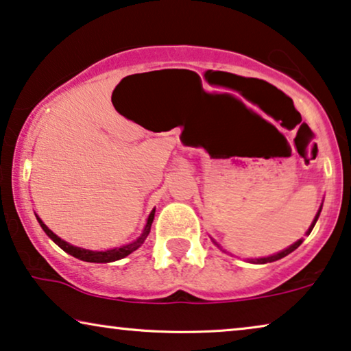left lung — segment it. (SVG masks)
Returning a JSON list of instances; mask_svg holds the SVG:
<instances>
[{"label":"left lung","mask_w":351,"mask_h":351,"mask_svg":"<svg viewBox=\"0 0 351 351\" xmlns=\"http://www.w3.org/2000/svg\"><path fill=\"white\" fill-rule=\"evenodd\" d=\"M322 208H323V205L319 206V210H318V213H317V216H315V219L312 221V224H310V227H308V230L305 232V234L307 235H310V232H312V229L315 227V224H317V221H318V216H319V213H322ZM213 240V239H211ZM304 241V239H300V240H298L295 241V243H293L291 246H288V248L286 250H283V251H280V253H276V254H272V256H267V258H258V259H248V263H251V264H267V263H274V261H278V259H281V258H285V256H288L289 253H293V251L295 250V248H299L300 246V243H302ZM213 243L218 246V248H221V246L216 243V241L213 240ZM223 250V248H221Z\"/></svg>","instance_id":"obj_1"}]
</instances>
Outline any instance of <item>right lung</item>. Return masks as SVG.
<instances>
[{"label":"right lung","instance_id":"add662e5","mask_svg":"<svg viewBox=\"0 0 351 351\" xmlns=\"http://www.w3.org/2000/svg\"><path fill=\"white\" fill-rule=\"evenodd\" d=\"M154 213H156V208L151 211L149 216H147V221H146V226L145 229H143L141 235L138 237L136 240H133L132 243H127L124 246H121V248H112V250H105V251H92V250H86V248H79V246H75L71 243H68V241L62 240L60 237H57L53 232L49 229V227L43 223L41 218L39 216H36L38 223L39 226L43 227V230L46 232L49 239H51L53 243H57L58 246L63 251H66L68 254L75 256L76 259H81V261H86V263H100V264H106V263H114V261H119V259H124L125 256H128L130 253H133V251L140 248V246L145 243L146 237L149 235L151 232V224L152 221H154Z\"/></svg>","mask_w":351,"mask_h":351}]
</instances>
